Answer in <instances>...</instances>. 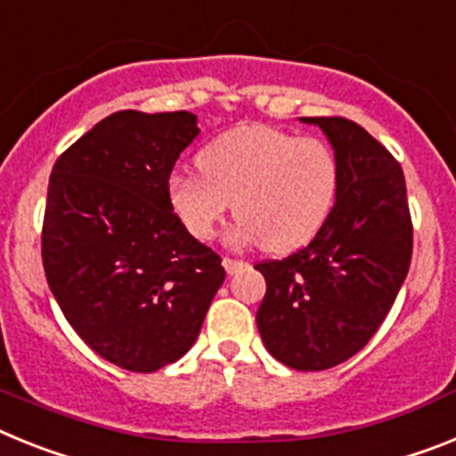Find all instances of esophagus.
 <instances>
[{
  "label": "esophagus",
  "instance_id": "1",
  "mask_svg": "<svg viewBox=\"0 0 456 456\" xmlns=\"http://www.w3.org/2000/svg\"><path fill=\"white\" fill-rule=\"evenodd\" d=\"M223 266H224V271H227L229 275H232V273L240 271V268H245V266H248V264H245L243 259H232V256H224Z\"/></svg>",
  "mask_w": 456,
  "mask_h": 456
}]
</instances>
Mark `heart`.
Here are the masks:
<instances>
[{"label":"heart","mask_w":456,"mask_h":456,"mask_svg":"<svg viewBox=\"0 0 456 456\" xmlns=\"http://www.w3.org/2000/svg\"><path fill=\"white\" fill-rule=\"evenodd\" d=\"M201 172H174L167 200L197 240H211L227 213L240 217L239 245L261 243L284 255L310 243L328 223L339 192V160L319 137L275 126H240L200 153Z\"/></svg>","instance_id":"obj_1"}]
</instances>
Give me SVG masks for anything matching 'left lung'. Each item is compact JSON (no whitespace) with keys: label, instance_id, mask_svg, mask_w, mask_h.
Masks as SVG:
<instances>
[{"label":"left lung","instance_id":"obj_1","mask_svg":"<svg viewBox=\"0 0 456 456\" xmlns=\"http://www.w3.org/2000/svg\"><path fill=\"white\" fill-rule=\"evenodd\" d=\"M328 134L339 192L328 223L284 259L256 264L266 294L256 328L268 354L298 371L339 365L387 316L413 255L406 181L399 162L344 117H303Z\"/></svg>","mask_w":456,"mask_h":456}]
</instances>
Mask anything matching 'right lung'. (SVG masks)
<instances>
[{
  "label": "right lung",
  "mask_w": 456,
  "mask_h": 456,
  "mask_svg": "<svg viewBox=\"0 0 456 456\" xmlns=\"http://www.w3.org/2000/svg\"><path fill=\"white\" fill-rule=\"evenodd\" d=\"M200 128L190 112L124 110L57 158L41 255L66 322L101 358L158 371L195 344L223 259L192 239L167 200L174 162Z\"/></svg>",
  "instance_id": "obj_1"
}]
</instances>
